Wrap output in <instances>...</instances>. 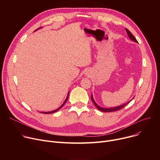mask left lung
Instances as JSON below:
<instances>
[{
    "instance_id": "1",
    "label": "left lung",
    "mask_w": 160,
    "mask_h": 160,
    "mask_svg": "<svg viewBox=\"0 0 160 160\" xmlns=\"http://www.w3.org/2000/svg\"><path fill=\"white\" fill-rule=\"evenodd\" d=\"M126 31H127L128 36L129 37V38H130L131 40H132V41H134V42H136V43H138L137 39H136V38L132 35V33L127 28H126ZM91 98L92 102H93V104H94V105L95 106V107L98 109V110H100V112H115V111H117V110H121V109H122V108H124L126 105H127L130 101H132V99H133V98L131 100H130V101H128V102L125 103V104H122V105H121V106H116V107H113V108H102V107H100V106H98V105L96 103V102L95 101V100H94V98H93V95H92V94H91Z\"/></svg>"
}]
</instances>
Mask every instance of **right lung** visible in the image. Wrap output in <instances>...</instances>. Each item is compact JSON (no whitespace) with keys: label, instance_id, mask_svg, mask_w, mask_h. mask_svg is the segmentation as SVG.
Returning a JSON list of instances; mask_svg holds the SVG:
<instances>
[{"label":"right lung","instance_id":"obj_1","mask_svg":"<svg viewBox=\"0 0 160 160\" xmlns=\"http://www.w3.org/2000/svg\"><path fill=\"white\" fill-rule=\"evenodd\" d=\"M39 28H41V27H40V28H38V29H36L35 31H36V30H39ZM69 91L68 92V93H67V97H66V98H65V101L63 102V103L58 108H57L56 110H53V111H51V112H41L40 113H45V114H49V113H55V112H58V110H60V109L64 106V104L66 103V102H67V99H68V98H69Z\"/></svg>","mask_w":160,"mask_h":160}]
</instances>
